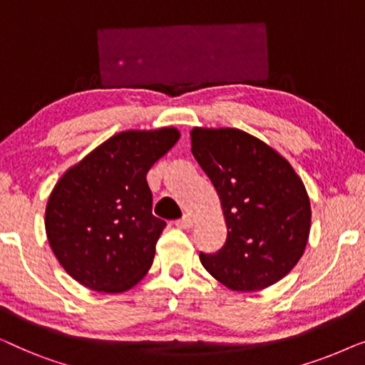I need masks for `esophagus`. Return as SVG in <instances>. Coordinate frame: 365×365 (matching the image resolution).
<instances>
[{"label":"esophagus","instance_id":"1","mask_svg":"<svg viewBox=\"0 0 365 365\" xmlns=\"http://www.w3.org/2000/svg\"><path fill=\"white\" fill-rule=\"evenodd\" d=\"M174 224H176L179 229H191L192 227V217L187 216V214H186V216H182L181 219H178V221L174 222Z\"/></svg>","mask_w":365,"mask_h":365}]
</instances>
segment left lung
Returning a JSON list of instances; mask_svg holds the SVG:
<instances>
[{"label": "left lung", "mask_w": 365, "mask_h": 365, "mask_svg": "<svg viewBox=\"0 0 365 365\" xmlns=\"http://www.w3.org/2000/svg\"><path fill=\"white\" fill-rule=\"evenodd\" d=\"M191 151L221 199L227 237L202 266L232 291H259L302 257L311 202L291 164L261 139L234 128L191 131Z\"/></svg>", "instance_id": "8db88e82"}]
</instances>
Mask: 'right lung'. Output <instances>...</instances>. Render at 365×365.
<instances>
[{
  "label": "right lung",
  "mask_w": 365,
  "mask_h": 365,
  "mask_svg": "<svg viewBox=\"0 0 365 365\" xmlns=\"http://www.w3.org/2000/svg\"><path fill=\"white\" fill-rule=\"evenodd\" d=\"M179 139L174 128L124 131L68 169L46 206V236L69 276L123 292L151 267L166 222L153 216L146 174Z\"/></svg>",
  "instance_id": "add662e5"
}]
</instances>
